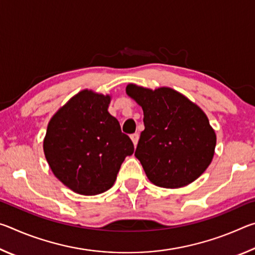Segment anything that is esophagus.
Instances as JSON below:
<instances>
[{"label":"esophagus","instance_id":"34e87169","mask_svg":"<svg viewBox=\"0 0 255 255\" xmlns=\"http://www.w3.org/2000/svg\"><path fill=\"white\" fill-rule=\"evenodd\" d=\"M130 139L132 140L133 146H137L138 139H139V135H138V133H132V135L130 136Z\"/></svg>","mask_w":255,"mask_h":255}]
</instances>
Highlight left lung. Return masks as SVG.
Instances as JSON below:
<instances>
[{
  "instance_id": "obj_1",
  "label": "left lung",
  "mask_w": 255,
  "mask_h": 255,
  "mask_svg": "<svg viewBox=\"0 0 255 255\" xmlns=\"http://www.w3.org/2000/svg\"><path fill=\"white\" fill-rule=\"evenodd\" d=\"M126 93L144 112L135 156L157 187H185L213 161L216 132L200 107L175 90L128 84Z\"/></svg>"
}]
</instances>
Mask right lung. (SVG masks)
Returning <instances> with one entry per match:
<instances>
[{"instance_id": "1", "label": "right lung", "mask_w": 255, "mask_h": 255, "mask_svg": "<svg viewBox=\"0 0 255 255\" xmlns=\"http://www.w3.org/2000/svg\"><path fill=\"white\" fill-rule=\"evenodd\" d=\"M110 94L82 90L51 117L44 153L54 175L79 195L96 196L114 185L133 144L109 114Z\"/></svg>"}]
</instances>
